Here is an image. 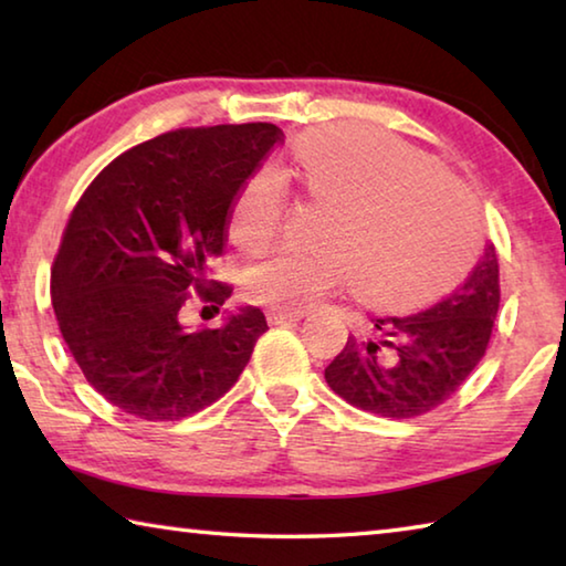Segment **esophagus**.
Listing matches in <instances>:
<instances>
[{"label": "esophagus", "mask_w": 566, "mask_h": 566, "mask_svg": "<svg viewBox=\"0 0 566 566\" xmlns=\"http://www.w3.org/2000/svg\"><path fill=\"white\" fill-rule=\"evenodd\" d=\"M304 310H266V322L270 324H286V322H300L304 319Z\"/></svg>", "instance_id": "34e87169"}]
</instances>
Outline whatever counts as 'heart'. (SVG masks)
I'll return each mask as SVG.
<instances>
[{
	"instance_id": "1",
	"label": "heart",
	"mask_w": 566,
	"mask_h": 566,
	"mask_svg": "<svg viewBox=\"0 0 566 566\" xmlns=\"http://www.w3.org/2000/svg\"><path fill=\"white\" fill-rule=\"evenodd\" d=\"M292 169L312 202L332 205L319 252L276 249L249 264L244 294L256 304L304 310L349 276L361 292H407L432 280L472 242L467 191L385 134L337 124L304 134ZM282 179L270 169L244 181L229 212V237L256 252L280 232Z\"/></svg>"
}]
</instances>
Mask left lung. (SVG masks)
I'll list each match as a JSON object with an SVG mask.
<instances>
[{"label":"left lung","mask_w":566,"mask_h":566,"mask_svg":"<svg viewBox=\"0 0 566 566\" xmlns=\"http://www.w3.org/2000/svg\"><path fill=\"white\" fill-rule=\"evenodd\" d=\"M500 310V262L486 242L442 300L415 312L369 314L324 369L364 411L411 419L454 395L482 361Z\"/></svg>","instance_id":"obj_1"}]
</instances>
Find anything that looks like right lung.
<instances>
[{
	"mask_svg": "<svg viewBox=\"0 0 566 566\" xmlns=\"http://www.w3.org/2000/svg\"><path fill=\"white\" fill-rule=\"evenodd\" d=\"M276 142L282 129L266 122L159 134L76 202L52 264L56 324L90 385L127 415H197L234 387L266 332L256 306L217 329H191L181 314L197 300L219 312L232 296L207 270L239 189Z\"/></svg>",
	"mask_w": 566,
	"mask_h": 566,
	"instance_id": "right-lung-1",
	"label": "right lung"
}]
</instances>
